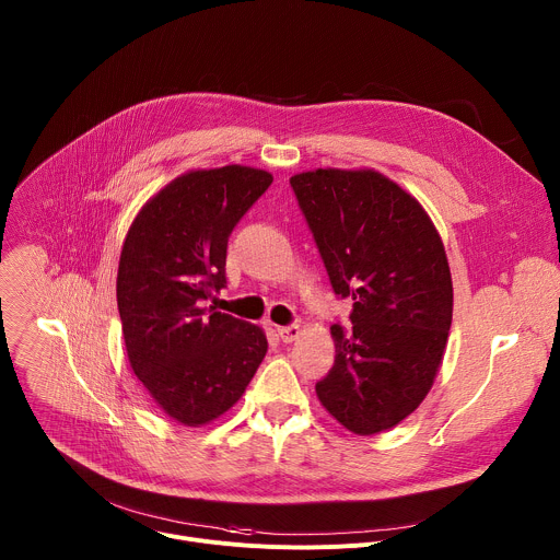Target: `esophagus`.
I'll list each match as a JSON object with an SVG mask.
<instances>
[{"instance_id": "obj_1", "label": "esophagus", "mask_w": 560, "mask_h": 560, "mask_svg": "<svg viewBox=\"0 0 560 560\" xmlns=\"http://www.w3.org/2000/svg\"><path fill=\"white\" fill-rule=\"evenodd\" d=\"M277 332H279V339H281L283 343H292V341L299 339L301 328H299L296 324H292V326H281V328H277Z\"/></svg>"}]
</instances>
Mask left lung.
Masks as SVG:
<instances>
[{
	"label": "left lung",
	"mask_w": 560,
	"mask_h": 560,
	"mask_svg": "<svg viewBox=\"0 0 560 560\" xmlns=\"http://www.w3.org/2000/svg\"><path fill=\"white\" fill-rule=\"evenodd\" d=\"M290 186L335 294L352 299V330L330 328L335 365L316 396L346 430L385 432L441 368L454 301L443 242L423 206L376 171L318 168Z\"/></svg>",
	"instance_id": "1"
}]
</instances>
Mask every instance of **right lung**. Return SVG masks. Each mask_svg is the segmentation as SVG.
Instances as JSON below:
<instances>
[{
    "instance_id": "1",
    "label": "right lung",
    "mask_w": 560,
    "mask_h": 560,
    "mask_svg": "<svg viewBox=\"0 0 560 560\" xmlns=\"http://www.w3.org/2000/svg\"><path fill=\"white\" fill-rule=\"evenodd\" d=\"M248 166L190 171L137 212L119 257L117 307L132 372L173 421L228 412L268 352L266 332L203 301L225 288L228 236L268 190Z\"/></svg>"
}]
</instances>
